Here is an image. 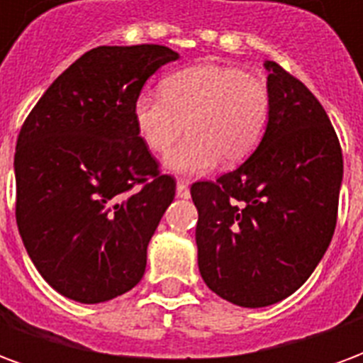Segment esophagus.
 <instances>
[{
  "label": "esophagus",
  "mask_w": 363,
  "mask_h": 363,
  "mask_svg": "<svg viewBox=\"0 0 363 363\" xmlns=\"http://www.w3.org/2000/svg\"><path fill=\"white\" fill-rule=\"evenodd\" d=\"M177 196H179V198H189L190 196L189 181H186V179H179V182H177Z\"/></svg>",
  "instance_id": "esophagus-1"
}]
</instances>
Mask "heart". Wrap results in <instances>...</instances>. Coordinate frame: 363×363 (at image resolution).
Returning a JSON list of instances; mask_svg holds the SVG:
<instances>
[{
	"label": "heart",
	"instance_id": "obj_1",
	"mask_svg": "<svg viewBox=\"0 0 363 363\" xmlns=\"http://www.w3.org/2000/svg\"><path fill=\"white\" fill-rule=\"evenodd\" d=\"M161 96L140 93L132 103L135 134L145 150L165 155L169 171L200 174L221 163L233 167L259 147L272 114L270 89L259 75L220 64H198L169 74Z\"/></svg>",
	"mask_w": 363,
	"mask_h": 363
}]
</instances>
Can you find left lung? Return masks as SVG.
I'll return each instance as SVG.
<instances>
[{
	"instance_id": "obj_1",
	"label": "left lung",
	"mask_w": 363,
	"mask_h": 363,
	"mask_svg": "<svg viewBox=\"0 0 363 363\" xmlns=\"http://www.w3.org/2000/svg\"><path fill=\"white\" fill-rule=\"evenodd\" d=\"M264 66L272 114L262 142L235 171L190 186L200 274L241 307L278 303L303 286L330 245L342 182L323 104L276 62Z\"/></svg>"
}]
</instances>
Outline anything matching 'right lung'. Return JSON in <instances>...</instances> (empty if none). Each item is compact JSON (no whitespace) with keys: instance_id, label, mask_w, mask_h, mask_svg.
Instances as JSON below:
<instances>
[{"instance_id":"right-lung-1","label":"right lung","mask_w":363,"mask_h":363,"mask_svg":"<svg viewBox=\"0 0 363 363\" xmlns=\"http://www.w3.org/2000/svg\"><path fill=\"white\" fill-rule=\"evenodd\" d=\"M179 54L99 46L75 60L25 120L15 150L21 239L62 296L103 303L142 280L177 182L135 134L132 103Z\"/></svg>"}]
</instances>
